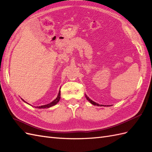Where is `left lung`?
<instances>
[{
    "mask_svg": "<svg viewBox=\"0 0 152 152\" xmlns=\"http://www.w3.org/2000/svg\"><path fill=\"white\" fill-rule=\"evenodd\" d=\"M86 99H87V100H88L89 101V102L91 103V104H94V105H96V106H98V107H99V106H104V105H102V104H98V103H95L94 102H93V101H92L89 97H87V96L86 95ZM106 106V105H105ZM108 106V105H107Z\"/></svg>",
    "mask_w": 152,
    "mask_h": 152,
    "instance_id": "8db88e82",
    "label": "left lung"
}]
</instances>
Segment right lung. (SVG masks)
<instances>
[{
	"label": "right lung",
	"mask_w": 152,
	"mask_h": 152,
	"mask_svg": "<svg viewBox=\"0 0 152 152\" xmlns=\"http://www.w3.org/2000/svg\"><path fill=\"white\" fill-rule=\"evenodd\" d=\"M60 91H59V93H58V96H57V98L55 99L54 101H53V102H51V103H49V104H45V105H42V106H40V107H36V108H49V107H53V106H54L55 104H56L58 102H59V99H60ZM22 100L24 102H25V101L22 99ZM25 103H26V102H25Z\"/></svg>",
	"instance_id": "add662e5"
}]
</instances>
